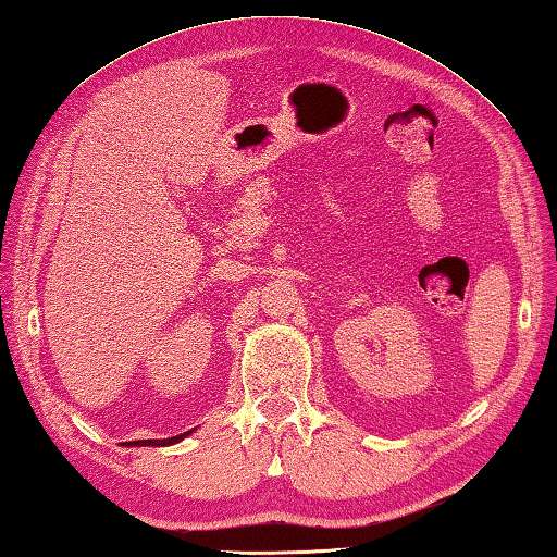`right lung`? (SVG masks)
I'll use <instances>...</instances> for the list:
<instances>
[{
    "label": "right lung",
    "mask_w": 557,
    "mask_h": 557,
    "mask_svg": "<svg viewBox=\"0 0 557 557\" xmlns=\"http://www.w3.org/2000/svg\"><path fill=\"white\" fill-rule=\"evenodd\" d=\"M194 430H188V432H184V435H176V437H170V440H137V442H127L125 446H170V444H176V442H182L184 437H188L191 435Z\"/></svg>",
    "instance_id": "1"
}]
</instances>
